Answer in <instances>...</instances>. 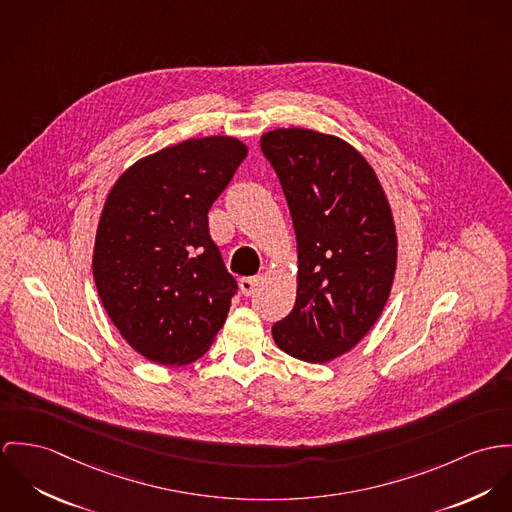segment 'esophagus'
<instances>
[{
  "label": "esophagus",
  "instance_id": "obj_1",
  "mask_svg": "<svg viewBox=\"0 0 512 512\" xmlns=\"http://www.w3.org/2000/svg\"><path fill=\"white\" fill-rule=\"evenodd\" d=\"M261 283V277H247V279H241L239 281V290L243 296H249L253 294V290L257 288V284Z\"/></svg>",
  "mask_w": 512,
  "mask_h": 512
}]
</instances>
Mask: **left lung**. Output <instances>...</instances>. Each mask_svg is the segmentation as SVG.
<instances>
[{
    "mask_svg": "<svg viewBox=\"0 0 512 512\" xmlns=\"http://www.w3.org/2000/svg\"><path fill=\"white\" fill-rule=\"evenodd\" d=\"M298 249L296 302L273 326L284 353L328 363L355 347L383 314L397 271V229L365 157L312 129L263 133Z\"/></svg>",
    "mask_w": 512,
    "mask_h": 512,
    "instance_id": "1",
    "label": "left lung"
}]
</instances>
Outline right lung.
Masks as SVG:
<instances>
[{"mask_svg": "<svg viewBox=\"0 0 512 512\" xmlns=\"http://www.w3.org/2000/svg\"><path fill=\"white\" fill-rule=\"evenodd\" d=\"M247 145L186 139L115 180L96 231L92 271L121 338L159 365L202 357L228 318L237 283L210 237L208 210Z\"/></svg>", "mask_w": 512, "mask_h": 512, "instance_id": "add662e5", "label": "right lung"}]
</instances>
